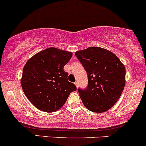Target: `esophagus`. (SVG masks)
Masks as SVG:
<instances>
[{
	"label": "esophagus",
	"instance_id": "obj_1",
	"mask_svg": "<svg viewBox=\"0 0 146 146\" xmlns=\"http://www.w3.org/2000/svg\"><path fill=\"white\" fill-rule=\"evenodd\" d=\"M74 84H75V85L76 86V87H78V81H76L74 82Z\"/></svg>",
	"mask_w": 146,
	"mask_h": 146
}]
</instances>
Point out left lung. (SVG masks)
<instances>
[{
	"instance_id": "8db88e82",
	"label": "left lung",
	"mask_w": 146,
	"mask_h": 146,
	"mask_svg": "<svg viewBox=\"0 0 146 146\" xmlns=\"http://www.w3.org/2000/svg\"><path fill=\"white\" fill-rule=\"evenodd\" d=\"M75 55L87 74V87L78 89L84 106L93 112L108 110L125 87V66L114 53L96 46L76 51Z\"/></svg>"
}]
</instances>
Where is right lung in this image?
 Listing matches in <instances>:
<instances>
[{
	"label": "right lung",
	"instance_id": "1",
	"mask_svg": "<svg viewBox=\"0 0 146 146\" xmlns=\"http://www.w3.org/2000/svg\"><path fill=\"white\" fill-rule=\"evenodd\" d=\"M72 56L71 52L51 47L39 52L27 62L21 84L27 98L36 108L53 112L62 107L70 93L76 90L68 80L64 67Z\"/></svg>",
	"mask_w": 146,
	"mask_h": 146
}]
</instances>
